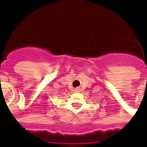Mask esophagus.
<instances>
[{"label": "esophagus", "instance_id": "esophagus-1", "mask_svg": "<svg viewBox=\"0 0 147 147\" xmlns=\"http://www.w3.org/2000/svg\"><path fill=\"white\" fill-rule=\"evenodd\" d=\"M76 91H79V89H76Z\"/></svg>", "mask_w": 147, "mask_h": 147}]
</instances>
